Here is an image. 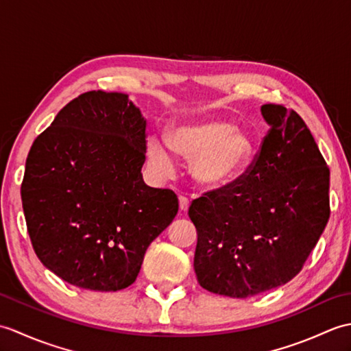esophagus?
Masks as SVG:
<instances>
[{
	"label": "esophagus",
	"instance_id": "1",
	"mask_svg": "<svg viewBox=\"0 0 351 351\" xmlns=\"http://www.w3.org/2000/svg\"><path fill=\"white\" fill-rule=\"evenodd\" d=\"M189 206H190V200H189V197L180 196V210H181V213H187Z\"/></svg>",
	"mask_w": 351,
	"mask_h": 351
}]
</instances>
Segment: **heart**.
I'll use <instances>...</instances> for the list:
<instances>
[{"label":"heart","instance_id":"1","mask_svg":"<svg viewBox=\"0 0 351 351\" xmlns=\"http://www.w3.org/2000/svg\"><path fill=\"white\" fill-rule=\"evenodd\" d=\"M166 138L152 136L147 140V156L160 173L173 169L171 149L193 158V175L200 184L225 185L235 181L253 158L252 140L234 125L219 117L176 125Z\"/></svg>","mask_w":351,"mask_h":351}]
</instances>
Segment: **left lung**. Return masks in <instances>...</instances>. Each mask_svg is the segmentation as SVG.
<instances>
[{"mask_svg":"<svg viewBox=\"0 0 351 351\" xmlns=\"http://www.w3.org/2000/svg\"><path fill=\"white\" fill-rule=\"evenodd\" d=\"M261 113L270 130L247 170L189 208L199 285L234 299L299 274L330 215V170L306 123L278 104Z\"/></svg>","mask_w":351,"mask_h":351,"instance_id":"left-lung-1","label":"left lung"}]
</instances>
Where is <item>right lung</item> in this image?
<instances>
[{"mask_svg":"<svg viewBox=\"0 0 351 351\" xmlns=\"http://www.w3.org/2000/svg\"><path fill=\"white\" fill-rule=\"evenodd\" d=\"M146 121L128 95L93 90L58 111L29 149L22 208L40 263L64 282L119 291L178 213L145 184Z\"/></svg>","mask_w":351,"mask_h":351,"instance_id":"add662e5","label":"right lung"}]
</instances>
